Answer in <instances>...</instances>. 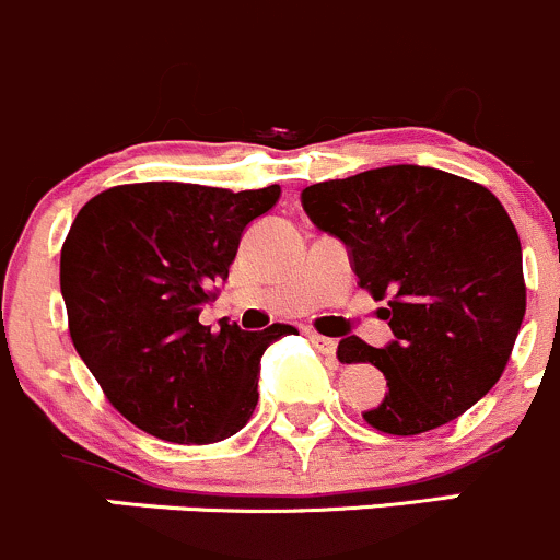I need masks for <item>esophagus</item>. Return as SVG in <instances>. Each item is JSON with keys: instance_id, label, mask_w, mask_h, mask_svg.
Segmentation results:
<instances>
[{"instance_id": "esophagus-1", "label": "esophagus", "mask_w": 560, "mask_h": 560, "mask_svg": "<svg viewBox=\"0 0 560 560\" xmlns=\"http://www.w3.org/2000/svg\"><path fill=\"white\" fill-rule=\"evenodd\" d=\"M310 342H313L315 348H318L320 353H326V357H335V348H337V342L331 340V337H324V335H318V331H310Z\"/></svg>"}]
</instances>
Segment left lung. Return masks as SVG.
I'll return each mask as SVG.
<instances>
[{
  "instance_id": "obj_1",
  "label": "left lung",
  "mask_w": 560,
  "mask_h": 560,
  "mask_svg": "<svg viewBox=\"0 0 560 560\" xmlns=\"http://www.w3.org/2000/svg\"><path fill=\"white\" fill-rule=\"evenodd\" d=\"M320 231L346 242L359 285L395 340L346 337L337 359L386 375L384 402L362 413L389 435L452 422L506 370L525 315L514 223L479 182L424 165H386L302 190Z\"/></svg>"
}]
</instances>
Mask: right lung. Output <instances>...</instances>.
Wrapping results in <instances>:
<instances>
[{
  "label": "right lung",
  "instance_id": "1",
  "mask_svg": "<svg viewBox=\"0 0 560 560\" xmlns=\"http://www.w3.org/2000/svg\"><path fill=\"white\" fill-rule=\"evenodd\" d=\"M261 190L138 182L81 207L59 261L68 329L105 400L171 444L240 433L258 402L261 357L296 331L198 320L229 278L242 231L278 203Z\"/></svg>",
  "mask_w": 560,
  "mask_h": 560
}]
</instances>
